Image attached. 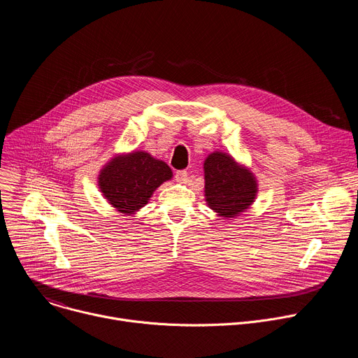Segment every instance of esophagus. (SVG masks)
<instances>
[{
    "mask_svg": "<svg viewBox=\"0 0 358 358\" xmlns=\"http://www.w3.org/2000/svg\"><path fill=\"white\" fill-rule=\"evenodd\" d=\"M187 176H188V173H187L185 170H178V171H176V180H177V182H184V181L187 180Z\"/></svg>",
    "mask_w": 358,
    "mask_h": 358,
    "instance_id": "obj_1",
    "label": "esophagus"
}]
</instances>
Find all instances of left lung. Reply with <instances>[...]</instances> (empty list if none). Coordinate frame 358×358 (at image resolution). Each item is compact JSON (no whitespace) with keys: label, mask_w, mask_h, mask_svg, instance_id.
I'll list each match as a JSON object with an SVG mask.
<instances>
[{"label":"left lung","mask_w":358,"mask_h":358,"mask_svg":"<svg viewBox=\"0 0 358 358\" xmlns=\"http://www.w3.org/2000/svg\"><path fill=\"white\" fill-rule=\"evenodd\" d=\"M203 178L208 207L225 220L248 210L258 194L255 176L222 151L211 152L203 162Z\"/></svg>","instance_id":"1"}]
</instances>
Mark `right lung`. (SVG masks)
Instances as JSON below:
<instances>
[{"instance_id":"1","label":"right lung","mask_w":358,"mask_h":358,"mask_svg":"<svg viewBox=\"0 0 358 358\" xmlns=\"http://www.w3.org/2000/svg\"><path fill=\"white\" fill-rule=\"evenodd\" d=\"M171 169L145 151L113 157L99 174V188L110 206L124 215H134L163 182L171 180Z\"/></svg>"}]
</instances>
